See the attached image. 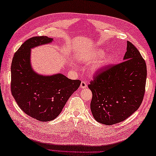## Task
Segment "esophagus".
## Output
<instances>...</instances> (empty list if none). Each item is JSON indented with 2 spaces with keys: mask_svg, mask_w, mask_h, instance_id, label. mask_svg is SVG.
Masks as SVG:
<instances>
[{
  "mask_svg": "<svg viewBox=\"0 0 156 156\" xmlns=\"http://www.w3.org/2000/svg\"><path fill=\"white\" fill-rule=\"evenodd\" d=\"M80 88H87V84L84 81H82L80 84Z\"/></svg>",
  "mask_w": 156,
  "mask_h": 156,
  "instance_id": "esophagus-1",
  "label": "esophagus"
}]
</instances>
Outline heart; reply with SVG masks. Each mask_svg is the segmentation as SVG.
<instances>
[{
    "instance_id": "heart-1",
    "label": "heart",
    "mask_w": 156,
    "mask_h": 156,
    "mask_svg": "<svg viewBox=\"0 0 156 156\" xmlns=\"http://www.w3.org/2000/svg\"><path fill=\"white\" fill-rule=\"evenodd\" d=\"M104 55H105V51L102 50V49H97V50L92 51L91 54L89 55L88 57H89V59H91V60H98V59L103 57ZM111 60H112L111 55H108L107 56H105V57L102 59L101 62L99 63L97 66H95V67L92 68L90 69V74H95V73L98 70H99V69L110 64Z\"/></svg>"
}]
</instances>
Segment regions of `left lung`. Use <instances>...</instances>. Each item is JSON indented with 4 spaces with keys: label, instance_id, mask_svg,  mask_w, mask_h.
<instances>
[{
    "label": "left lung",
    "instance_id": "1",
    "mask_svg": "<svg viewBox=\"0 0 156 156\" xmlns=\"http://www.w3.org/2000/svg\"><path fill=\"white\" fill-rule=\"evenodd\" d=\"M122 63L102 69L90 82V109L94 119L111 125L136 111L144 99L147 68L137 49L127 41Z\"/></svg>",
    "mask_w": 156,
    "mask_h": 156
}]
</instances>
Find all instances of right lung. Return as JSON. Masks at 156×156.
<instances>
[{"label":"right lung","mask_w":156,"mask_h":156,"mask_svg":"<svg viewBox=\"0 0 156 156\" xmlns=\"http://www.w3.org/2000/svg\"><path fill=\"white\" fill-rule=\"evenodd\" d=\"M53 40L46 36L27 39L15 54L11 64L12 95L23 112L41 122L57 117L81 83L61 73L45 76L34 70L31 49L50 44Z\"/></svg>","instance_id":"right-lung-1"}]
</instances>
